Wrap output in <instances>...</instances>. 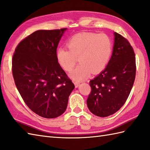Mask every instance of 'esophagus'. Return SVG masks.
I'll use <instances>...</instances> for the list:
<instances>
[{
    "label": "esophagus",
    "mask_w": 150,
    "mask_h": 150,
    "mask_svg": "<svg viewBox=\"0 0 150 150\" xmlns=\"http://www.w3.org/2000/svg\"><path fill=\"white\" fill-rule=\"evenodd\" d=\"M80 85V83H78V82H74V85L76 86V88H78L79 85Z\"/></svg>",
    "instance_id": "34e87169"
}]
</instances>
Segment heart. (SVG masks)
<instances>
[{
    "instance_id": "obj_1",
    "label": "heart",
    "mask_w": 150,
    "mask_h": 150,
    "mask_svg": "<svg viewBox=\"0 0 150 150\" xmlns=\"http://www.w3.org/2000/svg\"><path fill=\"white\" fill-rule=\"evenodd\" d=\"M68 48L59 47L56 59L65 71L74 68L77 59L79 65L71 72L70 77L75 81L84 80L92 72L100 73L107 65L112 51V42L109 36L94 33H81L69 40Z\"/></svg>"
}]
</instances>
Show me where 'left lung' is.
<instances>
[{"mask_svg":"<svg viewBox=\"0 0 150 150\" xmlns=\"http://www.w3.org/2000/svg\"><path fill=\"white\" fill-rule=\"evenodd\" d=\"M114 44L107 66L90 81L86 101L93 114L105 117L117 112L128 99L135 81V53L129 42L114 33Z\"/></svg>","mask_w":150,"mask_h":150,"instance_id":"8db88e82","label":"left lung"}]
</instances>
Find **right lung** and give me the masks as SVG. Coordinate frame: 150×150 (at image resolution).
Listing matches in <instances>:
<instances>
[{
	"instance_id": "obj_1",
	"label": "right lung",
	"mask_w": 150,
	"mask_h": 150,
	"mask_svg": "<svg viewBox=\"0 0 150 150\" xmlns=\"http://www.w3.org/2000/svg\"><path fill=\"white\" fill-rule=\"evenodd\" d=\"M67 28L38 30L19 43L12 59L15 85L31 110L42 117L64 114L74 85L56 59Z\"/></svg>"
}]
</instances>
